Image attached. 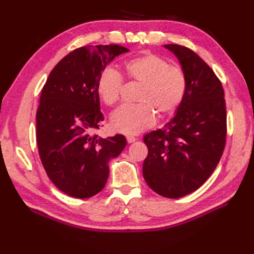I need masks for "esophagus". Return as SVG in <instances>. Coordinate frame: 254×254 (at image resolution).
I'll list each match as a JSON object with an SVG mask.
<instances>
[{
    "label": "esophagus",
    "instance_id": "34e87169",
    "mask_svg": "<svg viewBox=\"0 0 254 254\" xmlns=\"http://www.w3.org/2000/svg\"><path fill=\"white\" fill-rule=\"evenodd\" d=\"M127 143H128V144H131V143H133V142H135V141H136V138L134 137V136L127 135Z\"/></svg>",
    "mask_w": 254,
    "mask_h": 254
}]
</instances>
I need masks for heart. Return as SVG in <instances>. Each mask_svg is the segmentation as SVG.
I'll return each instance as SVG.
<instances>
[{
	"label": "heart",
	"instance_id": "1",
	"mask_svg": "<svg viewBox=\"0 0 254 254\" xmlns=\"http://www.w3.org/2000/svg\"><path fill=\"white\" fill-rule=\"evenodd\" d=\"M127 77L141 84L136 105H123L111 115V126L124 134H138L155 123L159 116L174 113L185 99L187 76L183 69L169 65L166 59L154 53L128 59L122 64ZM122 76L115 68L106 67L97 80V91L105 104L112 106L120 99Z\"/></svg>",
	"mask_w": 254,
	"mask_h": 254
}]
</instances>
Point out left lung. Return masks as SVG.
I'll return each mask as SVG.
<instances>
[{
	"mask_svg": "<svg viewBox=\"0 0 254 254\" xmlns=\"http://www.w3.org/2000/svg\"><path fill=\"white\" fill-rule=\"evenodd\" d=\"M187 76V93L175 117L147 133L143 176L161 196L179 198L201 187L216 168L226 143V105L222 83L195 52L165 45Z\"/></svg>",
	"mask_w": 254,
	"mask_h": 254,
	"instance_id": "obj_1",
	"label": "left lung"
}]
</instances>
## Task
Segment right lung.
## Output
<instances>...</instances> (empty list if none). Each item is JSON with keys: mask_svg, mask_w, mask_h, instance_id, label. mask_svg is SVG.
Masks as SVG:
<instances>
[{"mask_svg": "<svg viewBox=\"0 0 254 254\" xmlns=\"http://www.w3.org/2000/svg\"><path fill=\"white\" fill-rule=\"evenodd\" d=\"M128 49L87 46L69 52L52 69L36 116L42 166L59 190L87 198L99 193L109 176V160L127 145L122 134L93 135L104 121L97 80L108 63Z\"/></svg>", "mask_w": 254, "mask_h": 254, "instance_id": "add662e5", "label": "right lung"}]
</instances>
